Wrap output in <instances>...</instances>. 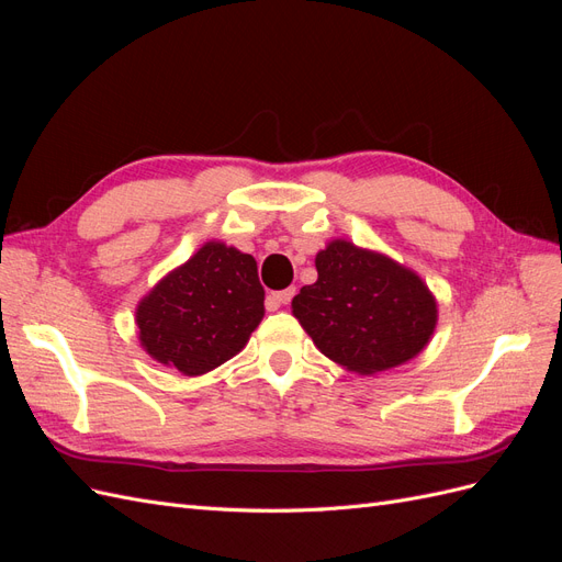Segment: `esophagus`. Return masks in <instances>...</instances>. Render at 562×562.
<instances>
[{
  "label": "esophagus",
  "instance_id": "1",
  "mask_svg": "<svg viewBox=\"0 0 562 562\" xmlns=\"http://www.w3.org/2000/svg\"><path fill=\"white\" fill-rule=\"evenodd\" d=\"M293 295H295V288H285V291H277V293H269V297H267V307L269 310H277V307H281V304H288L293 300Z\"/></svg>",
  "mask_w": 562,
  "mask_h": 562
}]
</instances>
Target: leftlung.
I'll list each match as a JSON object with an SVG mask.
<instances>
[{
  "instance_id": "1",
  "label": "left lung",
  "mask_w": 562,
  "mask_h": 562,
  "mask_svg": "<svg viewBox=\"0 0 562 562\" xmlns=\"http://www.w3.org/2000/svg\"><path fill=\"white\" fill-rule=\"evenodd\" d=\"M316 283L300 288L291 307L318 351L337 366L378 375L429 345L438 304L411 267L333 239L316 252Z\"/></svg>"
}]
</instances>
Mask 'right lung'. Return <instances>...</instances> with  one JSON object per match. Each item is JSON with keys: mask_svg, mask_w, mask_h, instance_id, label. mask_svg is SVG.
Listing matches in <instances>:
<instances>
[{"mask_svg": "<svg viewBox=\"0 0 562 562\" xmlns=\"http://www.w3.org/2000/svg\"><path fill=\"white\" fill-rule=\"evenodd\" d=\"M265 316V288L252 255L206 241L135 307L140 347L184 378L229 361Z\"/></svg>", "mask_w": 562, "mask_h": 562, "instance_id": "1", "label": "right lung"}]
</instances>
